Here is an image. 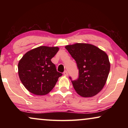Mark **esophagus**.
<instances>
[{"mask_svg":"<svg viewBox=\"0 0 128 128\" xmlns=\"http://www.w3.org/2000/svg\"><path fill=\"white\" fill-rule=\"evenodd\" d=\"M64 76H68V72L67 70H64Z\"/></svg>","mask_w":128,"mask_h":128,"instance_id":"34e87169","label":"esophagus"}]
</instances>
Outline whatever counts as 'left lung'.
<instances>
[{"mask_svg":"<svg viewBox=\"0 0 128 128\" xmlns=\"http://www.w3.org/2000/svg\"><path fill=\"white\" fill-rule=\"evenodd\" d=\"M65 48L76 62L78 78L72 80L74 90L80 96L91 97L102 90L110 70L108 55L98 47L89 44L76 43Z\"/></svg>","mask_w":128,"mask_h":128,"instance_id":"obj_1","label":"left lung"}]
</instances>
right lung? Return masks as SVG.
<instances>
[{
    "label": "right lung",
    "mask_w": 128,
    "mask_h": 128,
    "mask_svg": "<svg viewBox=\"0 0 128 128\" xmlns=\"http://www.w3.org/2000/svg\"><path fill=\"white\" fill-rule=\"evenodd\" d=\"M58 50L56 46H41L27 52L19 61V78L31 93L38 96L49 93L62 75L50 60Z\"/></svg>",
    "instance_id": "add662e5"
}]
</instances>
